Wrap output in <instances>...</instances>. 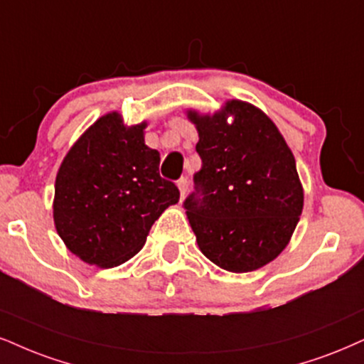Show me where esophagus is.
I'll return each mask as SVG.
<instances>
[{
    "label": "esophagus",
    "mask_w": 364,
    "mask_h": 364,
    "mask_svg": "<svg viewBox=\"0 0 364 364\" xmlns=\"http://www.w3.org/2000/svg\"><path fill=\"white\" fill-rule=\"evenodd\" d=\"M177 187H178V192H181V197L183 199V196H186L187 191H189V181H187L186 177H182L181 181H177Z\"/></svg>",
    "instance_id": "esophagus-1"
}]
</instances>
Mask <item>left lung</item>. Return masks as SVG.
Returning a JSON list of instances; mask_svg holds the SVG:
<instances>
[{
    "label": "left lung",
    "mask_w": 364,
    "mask_h": 364,
    "mask_svg": "<svg viewBox=\"0 0 364 364\" xmlns=\"http://www.w3.org/2000/svg\"><path fill=\"white\" fill-rule=\"evenodd\" d=\"M187 118L203 160L183 203L199 250L223 270H258L285 250L302 214L294 154L277 124L246 101H226L213 114L187 109Z\"/></svg>",
    "instance_id": "1"
}]
</instances>
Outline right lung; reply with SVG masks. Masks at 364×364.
<instances>
[{"instance_id": "obj_1", "label": "right lung", "mask_w": 364, "mask_h": 364, "mask_svg": "<svg viewBox=\"0 0 364 364\" xmlns=\"http://www.w3.org/2000/svg\"><path fill=\"white\" fill-rule=\"evenodd\" d=\"M146 121L124 124L118 111L94 121L70 146L55 177L53 224L70 253L113 268L145 245L151 224L178 203L160 177V154L145 145Z\"/></svg>"}]
</instances>
